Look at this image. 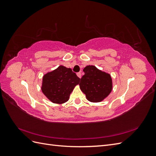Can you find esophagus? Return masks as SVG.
<instances>
[{
    "label": "esophagus",
    "instance_id": "1",
    "mask_svg": "<svg viewBox=\"0 0 156 156\" xmlns=\"http://www.w3.org/2000/svg\"><path fill=\"white\" fill-rule=\"evenodd\" d=\"M77 76H78L79 78H81V72H78V73H77Z\"/></svg>",
    "mask_w": 156,
    "mask_h": 156
}]
</instances>
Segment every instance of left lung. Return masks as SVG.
<instances>
[{
  "mask_svg": "<svg viewBox=\"0 0 156 156\" xmlns=\"http://www.w3.org/2000/svg\"><path fill=\"white\" fill-rule=\"evenodd\" d=\"M83 72L84 75L81 78L79 83L82 92L90 101H102L112 90L111 75L102 72L94 66H87Z\"/></svg>",
  "mask_w": 156,
  "mask_h": 156,
  "instance_id": "left-lung-1",
  "label": "left lung"
}]
</instances>
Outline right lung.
I'll list each match as a JSON object with an SVG mask.
<instances>
[{
	"instance_id": "right-lung-1",
	"label": "right lung",
	"mask_w": 156,
	"mask_h": 156,
	"mask_svg": "<svg viewBox=\"0 0 156 156\" xmlns=\"http://www.w3.org/2000/svg\"><path fill=\"white\" fill-rule=\"evenodd\" d=\"M80 80L72 69L60 66L44 75L41 90L50 101L60 104L69 100L70 94Z\"/></svg>"
}]
</instances>
